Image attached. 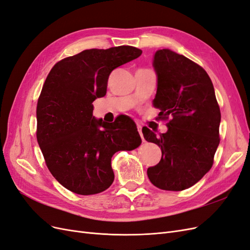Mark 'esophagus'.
<instances>
[{
    "instance_id": "esophagus-1",
    "label": "esophagus",
    "mask_w": 250,
    "mask_h": 250,
    "mask_svg": "<svg viewBox=\"0 0 250 250\" xmlns=\"http://www.w3.org/2000/svg\"><path fill=\"white\" fill-rule=\"evenodd\" d=\"M138 131H139V133H140V135H141V139H142V141H143V142L145 141V139H144V137H143V132H142V126H141V125H138Z\"/></svg>"
}]
</instances>
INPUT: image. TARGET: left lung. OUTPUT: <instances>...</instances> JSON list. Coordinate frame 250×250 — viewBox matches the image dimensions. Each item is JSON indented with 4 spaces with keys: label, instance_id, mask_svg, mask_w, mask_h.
I'll list each match as a JSON object with an SVG mask.
<instances>
[{
    "label": "left lung",
    "instance_id": "left-lung-1",
    "mask_svg": "<svg viewBox=\"0 0 250 250\" xmlns=\"http://www.w3.org/2000/svg\"><path fill=\"white\" fill-rule=\"evenodd\" d=\"M152 65L157 77L153 106L171 120L160 135L143 128L145 140L162 149L160 163L148 168L147 175L162 190L183 191L213 166L220 143V108L208 73L192 60L163 49L155 52Z\"/></svg>",
    "mask_w": 250,
    "mask_h": 250
}]
</instances>
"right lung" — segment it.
Returning a JSON list of instances; mask_svg holds the SVG:
<instances>
[{"label": "right lung", "mask_w": 250, "mask_h": 250, "mask_svg": "<svg viewBox=\"0 0 250 250\" xmlns=\"http://www.w3.org/2000/svg\"><path fill=\"white\" fill-rule=\"evenodd\" d=\"M141 54L130 46L84 50L50 71L37 102L36 138L48 169L67 190L79 195L105 191L115 179L112 155L140 146L132 120H97L93 102L106 95L112 70Z\"/></svg>", "instance_id": "1"}]
</instances>
